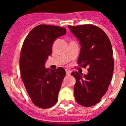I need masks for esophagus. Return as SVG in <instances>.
Listing matches in <instances>:
<instances>
[{
  "label": "esophagus",
  "mask_w": 126,
  "mask_h": 126,
  "mask_svg": "<svg viewBox=\"0 0 126 126\" xmlns=\"http://www.w3.org/2000/svg\"><path fill=\"white\" fill-rule=\"evenodd\" d=\"M65 71H66V75H70L71 72H72V71L70 70H68V69H66V70H65Z\"/></svg>",
  "instance_id": "esophagus-1"
}]
</instances>
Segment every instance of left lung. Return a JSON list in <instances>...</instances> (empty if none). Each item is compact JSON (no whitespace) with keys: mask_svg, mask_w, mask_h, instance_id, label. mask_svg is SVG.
<instances>
[{"mask_svg":"<svg viewBox=\"0 0 126 126\" xmlns=\"http://www.w3.org/2000/svg\"><path fill=\"white\" fill-rule=\"evenodd\" d=\"M68 27L80 44L78 64L88 67L86 75L78 72L71 74L76 79L75 99L80 105L92 107L101 101L112 78L114 61L111 42L105 32L94 25Z\"/></svg>","mask_w":126,"mask_h":126,"instance_id":"left-lung-1","label":"left lung"}]
</instances>
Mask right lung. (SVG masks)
<instances>
[{"label":"right lung","mask_w":126,"mask_h":126,"mask_svg":"<svg viewBox=\"0 0 126 126\" xmlns=\"http://www.w3.org/2000/svg\"><path fill=\"white\" fill-rule=\"evenodd\" d=\"M66 32L64 28L40 25L33 28L25 39L21 51V79L33 103L48 109L58 101L59 91L66 72L62 67L47 69L45 63L52 54L54 40Z\"/></svg>","instance_id":"right-lung-1"}]
</instances>
